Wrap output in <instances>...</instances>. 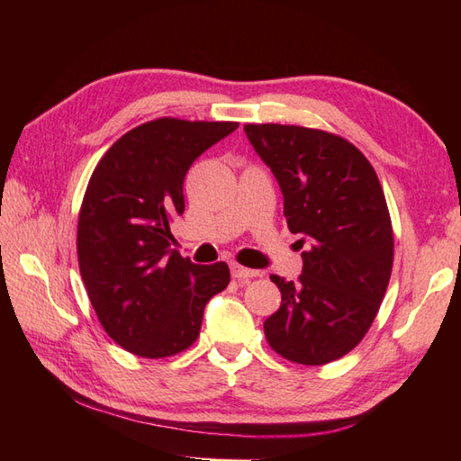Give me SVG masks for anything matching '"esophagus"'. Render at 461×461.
Wrapping results in <instances>:
<instances>
[{
	"instance_id": "esophagus-1",
	"label": "esophagus",
	"mask_w": 461,
	"mask_h": 461,
	"mask_svg": "<svg viewBox=\"0 0 461 461\" xmlns=\"http://www.w3.org/2000/svg\"><path fill=\"white\" fill-rule=\"evenodd\" d=\"M231 276L236 277V279L246 281V279L259 277V271L249 269V267H243V266H240V263H231Z\"/></svg>"
}]
</instances>
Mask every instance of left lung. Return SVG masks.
Listing matches in <instances>:
<instances>
[{
  "instance_id": "left-lung-1",
  "label": "left lung",
  "mask_w": 461,
  "mask_h": 461,
  "mask_svg": "<svg viewBox=\"0 0 461 461\" xmlns=\"http://www.w3.org/2000/svg\"><path fill=\"white\" fill-rule=\"evenodd\" d=\"M305 243L297 281L271 276L281 307L263 322L269 347L297 365L345 357L365 339L393 273L394 233L378 176L355 144L297 124H246Z\"/></svg>"
}]
</instances>
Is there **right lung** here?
<instances>
[{"label":"right lung","mask_w":461,"mask_h":461,"mask_svg":"<svg viewBox=\"0 0 461 461\" xmlns=\"http://www.w3.org/2000/svg\"><path fill=\"white\" fill-rule=\"evenodd\" d=\"M238 122L162 116L122 134L96 164L77 225L86 295L116 345L142 358L190 348L203 307L230 283L228 263L195 266L170 249L192 162Z\"/></svg>","instance_id":"obj_1"}]
</instances>
